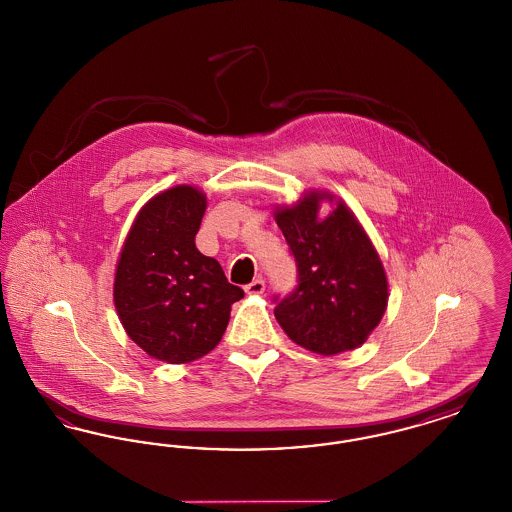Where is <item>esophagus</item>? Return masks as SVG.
Segmentation results:
<instances>
[{"label": "esophagus", "instance_id": "obj_1", "mask_svg": "<svg viewBox=\"0 0 512 512\" xmlns=\"http://www.w3.org/2000/svg\"><path fill=\"white\" fill-rule=\"evenodd\" d=\"M244 290L247 295H261V293L265 292V280H263V278H257V280H253L251 284H247Z\"/></svg>", "mask_w": 512, "mask_h": 512}]
</instances>
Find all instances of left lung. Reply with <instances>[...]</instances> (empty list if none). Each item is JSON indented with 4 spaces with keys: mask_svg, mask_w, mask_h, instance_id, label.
I'll use <instances>...</instances> for the list:
<instances>
[{
    "mask_svg": "<svg viewBox=\"0 0 512 512\" xmlns=\"http://www.w3.org/2000/svg\"><path fill=\"white\" fill-rule=\"evenodd\" d=\"M324 200L333 211L319 217ZM274 220L292 249L299 284L274 317L288 338L322 357L361 347L388 307V276L355 213L326 190L276 205Z\"/></svg>",
    "mask_w": 512,
    "mask_h": 512,
    "instance_id": "1",
    "label": "left lung"
}]
</instances>
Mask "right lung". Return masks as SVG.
<instances>
[{
	"instance_id": "add662e5",
	"label": "right lung",
	"mask_w": 512,
	"mask_h": 512,
	"mask_svg": "<svg viewBox=\"0 0 512 512\" xmlns=\"http://www.w3.org/2000/svg\"><path fill=\"white\" fill-rule=\"evenodd\" d=\"M207 195L180 184L153 195L132 222L115 268L113 301L128 338L149 357L184 365L213 351L244 290L195 247Z\"/></svg>"
}]
</instances>
